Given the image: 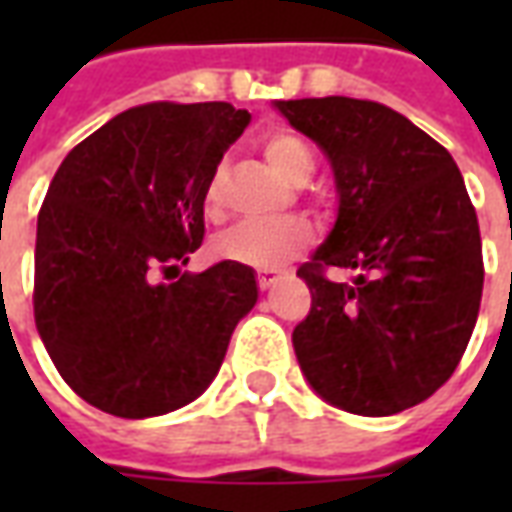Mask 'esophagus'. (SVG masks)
<instances>
[{
  "instance_id": "obj_1",
  "label": "esophagus",
  "mask_w": 512,
  "mask_h": 512,
  "mask_svg": "<svg viewBox=\"0 0 512 512\" xmlns=\"http://www.w3.org/2000/svg\"><path fill=\"white\" fill-rule=\"evenodd\" d=\"M279 279L282 277H279L277 271H260V274H257V285H260V290H268L274 288Z\"/></svg>"
}]
</instances>
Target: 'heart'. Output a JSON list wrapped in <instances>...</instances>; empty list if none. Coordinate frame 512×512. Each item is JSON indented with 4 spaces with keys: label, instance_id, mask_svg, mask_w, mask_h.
Masks as SVG:
<instances>
[{
    "label": "heart",
    "instance_id": "obj_1",
    "mask_svg": "<svg viewBox=\"0 0 512 512\" xmlns=\"http://www.w3.org/2000/svg\"><path fill=\"white\" fill-rule=\"evenodd\" d=\"M263 153L271 161V167L290 183H304L312 175L315 158L310 147L290 134H271L263 142ZM222 205V172H216L205 189V208L211 213ZM312 244L310 224L301 219H285V222H257L244 219L235 222L213 238L211 252L216 260L235 263L249 268H279L290 257L301 255Z\"/></svg>",
    "mask_w": 512,
    "mask_h": 512
}]
</instances>
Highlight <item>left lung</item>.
<instances>
[{"label": "left lung", "mask_w": 512, "mask_h": 512, "mask_svg": "<svg viewBox=\"0 0 512 512\" xmlns=\"http://www.w3.org/2000/svg\"><path fill=\"white\" fill-rule=\"evenodd\" d=\"M321 147L337 219L299 277L310 315L293 329L304 378L332 406L389 417L455 373L483 296V244L458 164L408 117L345 95L274 101ZM354 267V283L322 268Z\"/></svg>", "instance_id": "1"}]
</instances>
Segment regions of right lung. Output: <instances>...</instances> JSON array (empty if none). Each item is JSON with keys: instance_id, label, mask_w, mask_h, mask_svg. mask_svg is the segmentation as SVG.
I'll return each mask as SVG.
<instances>
[{"instance_id": "add662e5", "label": "right lung", "mask_w": 512, "mask_h": 512, "mask_svg": "<svg viewBox=\"0 0 512 512\" xmlns=\"http://www.w3.org/2000/svg\"><path fill=\"white\" fill-rule=\"evenodd\" d=\"M252 115L224 101L147 104L73 147L35 241V323L65 384L123 419L161 417L211 386L257 304L249 266L178 282L205 235V189Z\"/></svg>"}]
</instances>
